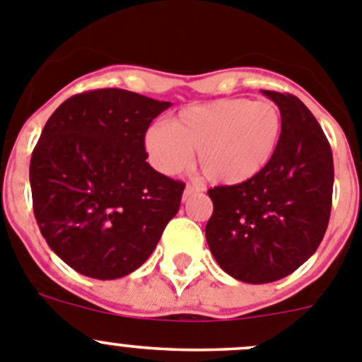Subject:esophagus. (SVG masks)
I'll return each instance as SVG.
<instances>
[{
  "label": "esophagus",
  "mask_w": 362,
  "mask_h": 362,
  "mask_svg": "<svg viewBox=\"0 0 362 362\" xmlns=\"http://www.w3.org/2000/svg\"><path fill=\"white\" fill-rule=\"evenodd\" d=\"M202 191V187H198V185H185V191H184V200H187L189 197H193V194H197V193H200Z\"/></svg>",
  "instance_id": "esophagus-1"
}]
</instances>
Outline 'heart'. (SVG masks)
I'll return each mask as SVG.
<instances>
[{
  "label": "heart",
  "mask_w": 362,
  "mask_h": 362,
  "mask_svg": "<svg viewBox=\"0 0 362 362\" xmlns=\"http://www.w3.org/2000/svg\"><path fill=\"white\" fill-rule=\"evenodd\" d=\"M283 119L267 100L218 99L180 110L168 124H151L144 149L153 168L177 175L193 160L220 185H238L258 177L281 142Z\"/></svg>",
  "instance_id": "b5f03b06"
}]
</instances>
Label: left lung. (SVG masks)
<instances>
[{
  "mask_svg": "<svg viewBox=\"0 0 362 362\" xmlns=\"http://www.w3.org/2000/svg\"><path fill=\"white\" fill-rule=\"evenodd\" d=\"M263 93L281 113L278 151L252 180L207 191L214 209L205 226L218 265L254 285L292 274L317 250L334 189L330 144L310 110L291 93Z\"/></svg>",
  "mask_w": 362,
  "mask_h": 362,
  "instance_id": "8db88e82",
  "label": "left lung"
}]
</instances>
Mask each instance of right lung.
I'll return each mask as SVG.
<instances>
[{
	"instance_id": "right-lung-1",
	"label": "right lung",
	"mask_w": 362,
	"mask_h": 362,
	"mask_svg": "<svg viewBox=\"0 0 362 362\" xmlns=\"http://www.w3.org/2000/svg\"><path fill=\"white\" fill-rule=\"evenodd\" d=\"M171 103L103 88L64 100L30 158L32 205L48 247L95 279L128 276L151 256L185 184L146 162L144 133Z\"/></svg>"
}]
</instances>
